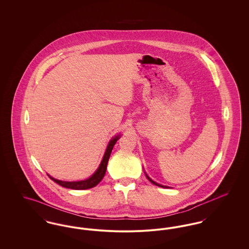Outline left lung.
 I'll return each instance as SVG.
<instances>
[{"label": "left lung", "instance_id": "8db88e82", "mask_svg": "<svg viewBox=\"0 0 249 249\" xmlns=\"http://www.w3.org/2000/svg\"><path fill=\"white\" fill-rule=\"evenodd\" d=\"M145 176H146V175H145ZM146 178H147V179H148V180H149V181H150L152 184H154V185H156V186H159V187H161V188H166V189L168 188V187H165V186H161V185H160V184L156 183V182H154V181H153L151 178H148V176H146Z\"/></svg>", "mask_w": 249, "mask_h": 249}]
</instances>
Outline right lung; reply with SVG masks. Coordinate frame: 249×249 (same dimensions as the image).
<instances>
[{
	"mask_svg": "<svg viewBox=\"0 0 249 249\" xmlns=\"http://www.w3.org/2000/svg\"><path fill=\"white\" fill-rule=\"evenodd\" d=\"M119 139V136H116L115 138H113L108 146H107V151H106V154L103 158V160L101 162V164L99 166L98 170L95 172L94 174L88 179L86 180H82V181H76V182H66V181H61V180H58V179H55V178H51L50 176H48L50 179H52L55 183L59 184V186L63 187V188H67V189H71V190H88V189H91L95 187L96 185H98L102 179L105 177L106 175V172H107V163H108V160L110 158V155L112 152V149L115 145V143L117 142V141Z\"/></svg>",
	"mask_w": 249,
	"mask_h": 249,
	"instance_id": "right-lung-1",
	"label": "right lung"
}]
</instances>
